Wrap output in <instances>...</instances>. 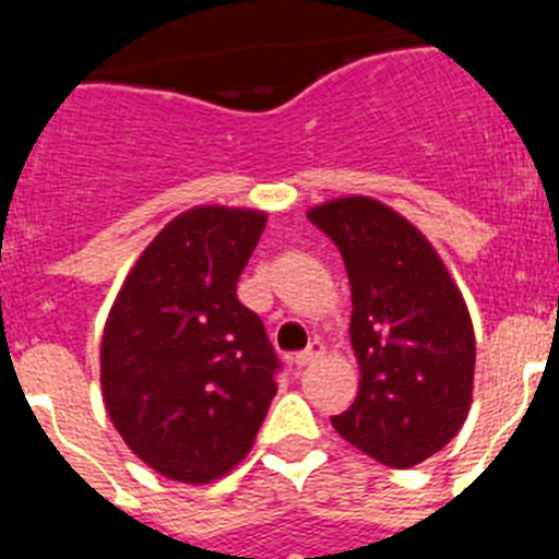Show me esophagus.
Segmentation results:
<instances>
[{"label": "esophagus", "instance_id": "obj_1", "mask_svg": "<svg viewBox=\"0 0 559 559\" xmlns=\"http://www.w3.org/2000/svg\"><path fill=\"white\" fill-rule=\"evenodd\" d=\"M322 353H324L322 344H319V341H313V344H310L308 349H302V353H296L290 360H294L296 367H308V364H313V360L319 358V355H322Z\"/></svg>", "mask_w": 559, "mask_h": 559}]
</instances>
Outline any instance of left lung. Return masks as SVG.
Segmentation results:
<instances>
[{"instance_id":"obj_1","label":"left lung","mask_w":559,"mask_h":559,"mask_svg":"<svg viewBox=\"0 0 559 559\" xmlns=\"http://www.w3.org/2000/svg\"><path fill=\"white\" fill-rule=\"evenodd\" d=\"M338 246L353 290L358 397L333 417L349 445L386 467L426 462L464 426L476 333L456 280L423 231L369 195L308 210Z\"/></svg>"}]
</instances>
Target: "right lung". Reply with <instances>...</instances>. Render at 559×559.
Here are the masks:
<instances>
[{"label": "right lung", "mask_w": 559, "mask_h": 559, "mask_svg": "<svg viewBox=\"0 0 559 559\" xmlns=\"http://www.w3.org/2000/svg\"><path fill=\"white\" fill-rule=\"evenodd\" d=\"M269 215L192 206L128 271L100 341L103 403L151 471L212 484L246 459L280 367L260 316L237 299Z\"/></svg>", "instance_id": "1"}]
</instances>
